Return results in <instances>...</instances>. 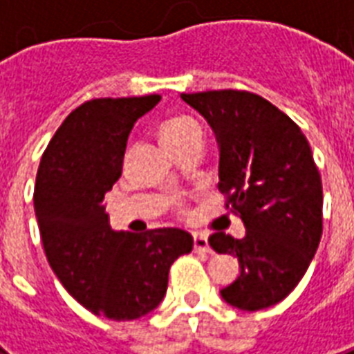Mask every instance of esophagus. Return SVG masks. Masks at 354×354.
Returning <instances> with one entry per match:
<instances>
[{"instance_id": "34e87169", "label": "esophagus", "mask_w": 354, "mask_h": 354, "mask_svg": "<svg viewBox=\"0 0 354 354\" xmlns=\"http://www.w3.org/2000/svg\"><path fill=\"white\" fill-rule=\"evenodd\" d=\"M193 242H194V250H196V252H209V242H207V236H205L204 233L194 232Z\"/></svg>"}]
</instances>
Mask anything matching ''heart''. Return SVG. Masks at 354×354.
<instances>
[{"mask_svg": "<svg viewBox=\"0 0 354 354\" xmlns=\"http://www.w3.org/2000/svg\"><path fill=\"white\" fill-rule=\"evenodd\" d=\"M160 138L165 143L167 149L176 152L187 145L202 141L204 132H202V127L196 119L189 118V115H176V118H171L161 124Z\"/></svg>", "mask_w": 354, "mask_h": 354, "instance_id": "b5f03b06", "label": "heart"}]
</instances>
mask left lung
I'll use <instances>...</instances> for the list:
<instances>
[{
    "instance_id": "1",
    "label": "left lung",
    "mask_w": 354,
    "mask_h": 354,
    "mask_svg": "<svg viewBox=\"0 0 354 354\" xmlns=\"http://www.w3.org/2000/svg\"><path fill=\"white\" fill-rule=\"evenodd\" d=\"M209 122L218 143V189L246 235L209 236L239 259L241 274L221 290L232 307L255 313L297 286L322 239L324 191L313 150L296 122L263 97L221 90L182 93Z\"/></svg>"
}]
</instances>
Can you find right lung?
<instances>
[{
	"mask_svg": "<svg viewBox=\"0 0 354 354\" xmlns=\"http://www.w3.org/2000/svg\"><path fill=\"white\" fill-rule=\"evenodd\" d=\"M160 99L80 104L53 136L36 174L35 213L53 272L82 307L113 322L152 313L163 301L171 264L193 250V236L178 227L115 232L104 205L133 122Z\"/></svg>",
	"mask_w": 354,
	"mask_h": 354,
	"instance_id": "add662e5",
	"label": "right lung"
}]
</instances>
